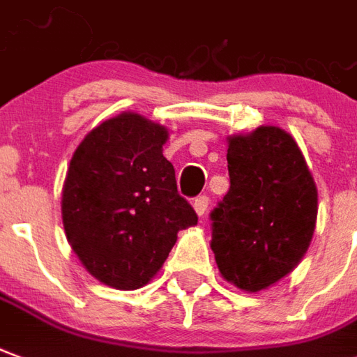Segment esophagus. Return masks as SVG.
Returning a JSON list of instances; mask_svg holds the SVG:
<instances>
[{
  "instance_id": "34e87169",
  "label": "esophagus",
  "mask_w": 357,
  "mask_h": 357,
  "mask_svg": "<svg viewBox=\"0 0 357 357\" xmlns=\"http://www.w3.org/2000/svg\"><path fill=\"white\" fill-rule=\"evenodd\" d=\"M192 208H195V212L202 218L206 213V210H208V197H204V195H202V197H197V199L192 200Z\"/></svg>"
}]
</instances>
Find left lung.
<instances>
[{"label":"left lung","instance_id":"1","mask_svg":"<svg viewBox=\"0 0 357 357\" xmlns=\"http://www.w3.org/2000/svg\"><path fill=\"white\" fill-rule=\"evenodd\" d=\"M231 189L212 218L221 276L255 293L299 265L312 240L318 191L297 142L278 126L231 136Z\"/></svg>","mask_w":357,"mask_h":357}]
</instances>
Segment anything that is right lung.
<instances>
[{
	"label": "right lung",
	"mask_w": 357,
	"mask_h": 357,
	"mask_svg": "<svg viewBox=\"0 0 357 357\" xmlns=\"http://www.w3.org/2000/svg\"><path fill=\"white\" fill-rule=\"evenodd\" d=\"M165 126L121 113L91 130L70 160L62 189L66 238L83 266L115 289L145 286L178 232L197 225L162 155Z\"/></svg>",
	"instance_id": "obj_1"
}]
</instances>
